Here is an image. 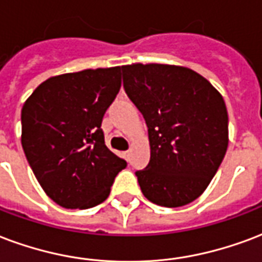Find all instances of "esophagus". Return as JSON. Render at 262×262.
<instances>
[{
  "mask_svg": "<svg viewBox=\"0 0 262 262\" xmlns=\"http://www.w3.org/2000/svg\"><path fill=\"white\" fill-rule=\"evenodd\" d=\"M123 156H125L126 161H129V158H130V150L125 151V152H123Z\"/></svg>",
  "mask_w": 262,
  "mask_h": 262,
  "instance_id": "34e87169",
  "label": "esophagus"
}]
</instances>
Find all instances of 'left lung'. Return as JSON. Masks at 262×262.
<instances>
[{
    "label": "left lung",
    "instance_id": "8db88e82",
    "mask_svg": "<svg viewBox=\"0 0 262 262\" xmlns=\"http://www.w3.org/2000/svg\"><path fill=\"white\" fill-rule=\"evenodd\" d=\"M122 73L148 127L150 162L136 172L143 194L161 207L189 204L210 185L228 148L224 98L189 68L133 63Z\"/></svg>",
    "mask_w": 262,
    "mask_h": 262
}]
</instances>
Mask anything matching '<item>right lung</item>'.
I'll use <instances>...</instances> for the list:
<instances>
[{
    "instance_id": "right-lung-1",
    "label": "right lung",
    "mask_w": 262,
    "mask_h": 262,
    "mask_svg": "<svg viewBox=\"0 0 262 262\" xmlns=\"http://www.w3.org/2000/svg\"><path fill=\"white\" fill-rule=\"evenodd\" d=\"M119 89L121 67L86 69L50 77L23 104L25 156L42 190L63 208L101 204L126 168L101 129Z\"/></svg>"
}]
</instances>
